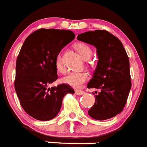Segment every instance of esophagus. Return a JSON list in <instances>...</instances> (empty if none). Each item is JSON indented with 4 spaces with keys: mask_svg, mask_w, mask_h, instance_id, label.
<instances>
[{
    "mask_svg": "<svg viewBox=\"0 0 147 147\" xmlns=\"http://www.w3.org/2000/svg\"><path fill=\"white\" fill-rule=\"evenodd\" d=\"M85 93L84 91L82 90H76V94L78 96H81V95H84Z\"/></svg>",
    "mask_w": 147,
    "mask_h": 147,
    "instance_id": "obj_1",
    "label": "esophagus"
}]
</instances>
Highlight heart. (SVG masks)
Instances as JSON below:
<instances>
[{
    "label": "heart",
    "instance_id": "b5f03b06",
    "mask_svg": "<svg viewBox=\"0 0 147 147\" xmlns=\"http://www.w3.org/2000/svg\"><path fill=\"white\" fill-rule=\"evenodd\" d=\"M76 49L80 54L82 58L84 60H87L90 58V57L92 55V50L88 45L84 43H78L76 45ZM55 66H56L57 71L63 72L64 71V67L61 62V57L60 55H57L55 61ZM88 78V74L86 71H71L68 73L65 77L63 78V83L69 85L71 87L75 88H79L81 87L85 81Z\"/></svg>",
    "mask_w": 147,
    "mask_h": 147
}]
</instances>
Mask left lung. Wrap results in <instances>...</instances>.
I'll return each mask as SVG.
<instances>
[{
    "label": "left lung",
    "instance_id": "1",
    "mask_svg": "<svg viewBox=\"0 0 147 147\" xmlns=\"http://www.w3.org/2000/svg\"><path fill=\"white\" fill-rule=\"evenodd\" d=\"M77 39L96 47L98 59L87 87L100 92L88 114L97 120L113 117L123 110L131 87L126 51L118 38L104 30L85 32Z\"/></svg>",
    "mask_w": 147,
    "mask_h": 147
}]
</instances>
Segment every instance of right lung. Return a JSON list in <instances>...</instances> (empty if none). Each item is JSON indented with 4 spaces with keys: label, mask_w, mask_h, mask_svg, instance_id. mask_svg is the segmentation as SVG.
Here are the masks:
<instances>
[{
    "label": "right lung",
    "mask_w": 147,
    "mask_h": 147,
    "mask_svg": "<svg viewBox=\"0 0 147 147\" xmlns=\"http://www.w3.org/2000/svg\"><path fill=\"white\" fill-rule=\"evenodd\" d=\"M74 38L70 30L39 29L23 43L16 60L15 90L24 111L34 119L48 121L55 118L64 96L75 93L66 84L49 87L58 78L57 57Z\"/></svg>",
    "instance_id": "right-lung-1"
}]
</instances>
